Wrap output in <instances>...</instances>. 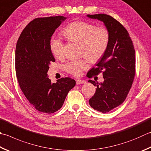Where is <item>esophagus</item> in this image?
Instances as JSON below:
<instances>
[{"label":"esophagus","instance_id":"34e87169","mask_svg":"<svg viewBox=\"0 0 151 151\" xmlns=\"http://www.w3.org/2000/svg\"><path fill=\"white\" fill-rule=\"evenodd\" d=\"M86 81L85 80H82V79H76V84L77 85H79V84H83L85 83Z\"/></svg>","mask_w":151,"mask_h":151}]
</instances>
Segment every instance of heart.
Here are the masks:
<instances>
[{"mask_svg":"<svg viewBox=\"0 0 151 151\" xmlns=\"http://www.w3.org/2000/svg\"><path fill=\"white\" fill-rule=\"evenodd\" d=\"M64 35L68 40L79 44V54L84 55L91 62L101 58L109 43L110 35L106 28L96 27L95 25L85 22H73L64 28ZM50 46L54 56L60 58L64 54V42L57 37H52ZM89 67L85 59L72 60L64 66L67 72L79 76L82 71Z\"/></svg>","mask_w":151,"mask_h":151,"instance_id":"1","label":"heart"}]
</instances>
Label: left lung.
Here are the masks:
<instances>
[{
	"mask_svg": "<svg viewBox=\"0 0 151 151\" xmlns=\"http://www.w3.org/2000/svg\"><path fill=\"white\" fill-rule=\"evenodd\" d=\"M87 16L103 22L110 35L106 52L87 74L90 78L102 73V83L89 80L96 86L89 102L93 109L106 113L124 102L132 87L135 73V49L126 28L112 16L103 14Z\"/></svg>",
	"mask_w": 151,
	"mask_h": 151,
	"instance_id": "obj_1",
	"label": "left lung"
}]
</instances>
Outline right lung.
Wrapping results in <instances>:
<instances>
[{
  "label": "right lung",
  "mask_w": 151,
  "mask_h": 151,
  "mask_svg": "<svg viewBox=\"0 0 151 151\" xmlns=\"http://www.w3.org/2000/svg\"><path fill=\"white\" fill-rule=\"evenodd\" d=\"M66 19L58 16L33 19L22 31L16 47V73L20 89L39 112L51 114L64 104L76 81L62 78L51 83L47 72L55 62L50 41L54 32Z\"/></svg>",
  "instance_id": "right-lung-1"
}]
</instances>
